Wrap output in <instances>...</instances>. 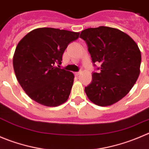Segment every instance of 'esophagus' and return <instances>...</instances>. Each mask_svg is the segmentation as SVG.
I'll use <instances>...</instances> for the list:
<instances>
[{
  "instance_id": "obj_1",
  "label": "esophagus",
  "mask_w": 149,
  "mask_h": 149,
  "mask_svg": "<svg viewBox=\"0 0 149 149\" xmlns=\"http://www.w3.org/2000/svg\"><path fill=\"white\" fill-rule=\"evenodd\" d=\"M80 73H81V71H78V72H76V73H74V74L76 75V76H78L79 74H80Z\"/></svg>"
}]
</instances>
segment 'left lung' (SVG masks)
Instances as JSON below:
<instances>
[{
    "label": "left lung",
    "instance_id": "8db88e82",
    "mask_svg": "<svg viewBox=\"0 0 149 149\" xmlns=\"http://www.w3.org/2000/svg\"><path fill=\"white\" fill-rule=\"evenodd\" d=\"M85 41L93 65L91 83L84 88L88 98L100 106L111 105L126 96L140 74L141 54L136 43L124 32L100 26L85 29Z\"/></svg>",
    "mask_w": 149,
    "mask_h": 149
}]
</instances>
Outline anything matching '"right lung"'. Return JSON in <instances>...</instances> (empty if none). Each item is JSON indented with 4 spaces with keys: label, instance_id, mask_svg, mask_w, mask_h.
Instances as JSON below:
<instances>
[{
    "label": "right lung",
    "instance_id": "add662e5",
    "mask_svg": "<svg viewBox=\"0 0 149 149\" xmlns=\"http://www.w3.org/2000/svg\"><path fill=\"white\" fill-rule=\"evenodd\" d=\"M79 36V33L41 27L30 31L19 42L13 58L14 73L32 100L50 107L67 100L74 75L56 65H61L65 50Z\"/></svg>",
    "mask_w": 149,
    "mask_h": 149
}]
</instances>
